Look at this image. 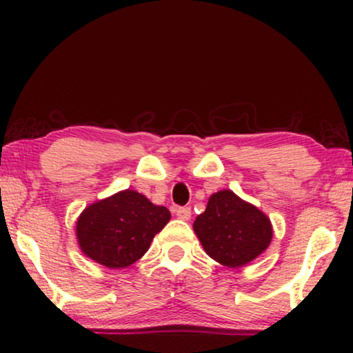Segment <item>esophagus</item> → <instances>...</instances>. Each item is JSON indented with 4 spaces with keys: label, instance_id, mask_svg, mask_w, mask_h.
<instances>
[{
    "label": "esophagus",
    "instance_id": "1",
    "mask_svg": "<svg viewBox=\"0 0 353 353\" xmlns=\"http://www.w3.org/2000/svg\"><path fill=\"white\" fill-rule=\"evenodd\" d=\"M176 216L182 221H189L190 219V208H179L176 210Z\"/></svg>",
    "mask_w": 353,
    "mask_h": 353
}]
</instances>
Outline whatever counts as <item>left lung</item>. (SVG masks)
I'll return each instance as SVG.
<instances>
[{"instance_id":"1","label":"left lung","mask_w":353,"mask_h":353,"mask_svg":"<svg viewBox=\"0 0 353 353\" xmlns=\"http://www.w3.org/2000/svg\"><path fill=\"white\" fill-rule=\"evenodd\" d=\"M194 232L209 257L225 267H242L272 241L270 219L232 190H219L194 221Z\"/></svg>"}]
</instances>
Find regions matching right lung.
<instances>
[{
	"instance_id": "obj_1",
	"label": "right lung",
	"mask_w": 353,
	"mask_h": 353,
	"mask_svg": "<svg viewBox=\"0 0 353 353\" xmlns=\"http://www.w3.org/2000/svg\"><path fill=\"white\" fill-rule=\"evenodd\" d=\"M169 219L164 205L125 189L88 205L76 222V237L89 259L108 269H123L148 252Z\"/></svg>"
}]
</instances>
